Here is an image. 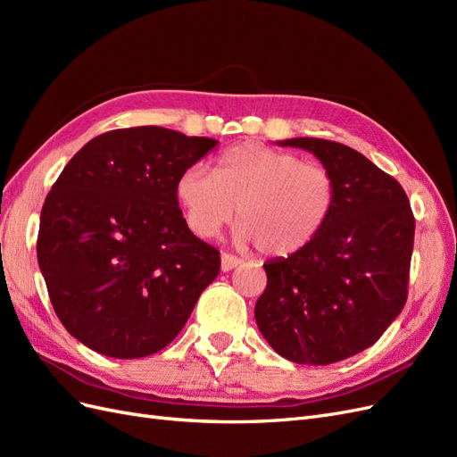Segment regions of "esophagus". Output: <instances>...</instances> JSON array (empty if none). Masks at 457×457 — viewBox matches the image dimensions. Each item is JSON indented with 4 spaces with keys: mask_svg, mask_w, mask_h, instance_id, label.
Here are the masks:
<instances>
[{
    "mask_svg": "<svg viewBox=\"0 0 457 457\" xmlns=\"http://www.w3.org/2000/svg\"><path fill=\"white\" fill-rule=\"evenodd\" d=\"M240 259L237 255H230V253H223L220 255V270L223 272H228L232 269H237L240 265Z\"/></svg>",
    "mask_w": 457,
    "mask_h": 457,
    "instance_id": "esophagus-1",
    "label": "esophagus"
}]
</instances>
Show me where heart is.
I'll return each instance as SVG.
<instances>
[{"instance_id": "b5f03b06", "label": "heart", "mask_w": 457, "mask_h": 457, "mask_svg": "<svg viewBox=\"0 0 457 457\" xmlns=\"http://www.w3.org/2000/svg\"><path fill=\"white\" fill-rule=\"evenodd\" d=\"M175 196L188 228L213 238L234 219L237 240L267 257H292L320 237L334 212L336 179L322 163L259 143H240L217 158L215 173L192 165Z\"/></svg>"}]
</instances>
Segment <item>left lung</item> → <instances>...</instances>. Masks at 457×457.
<instances>
[{
  "label": "left lung",
  "instance_id": "8db88e82",
  "mask_svg": "<svg viewBox=\"0 0 457 457\" xmlns=\"http://www.w3.org/2000/svg\"><path fill=\"white\" fill-rule=\"evenodd\" d=\"M336 179L328 225L307 250L267 261L255 320L280 356L326 366L371 347L404 309L416 219L404 188L361 152L297 137Z\"/></svg>",
  "mask_w": 457,
  "mask_h": 457
}]
</instances>
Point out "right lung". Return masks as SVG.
<instances>
[{
    "instance_id": "add662e5",
    "label": "right lung",
    "mask_w": 457,
    "mask_h": 457,
    "mask_svg": "<svg viewBox=\"0 0 457 457\" xmlns=\"http://www.w3.org/2000/svg\"><path fill=\"white\" fill-rule=\"evenodd\" d=\"M217 141L141 126L91 139L41 207L37 262L71 336L112 358L154 354L177 337L219 274L190 232L179 175Z\"/></svg>"
}]
</instances>
